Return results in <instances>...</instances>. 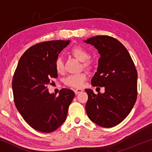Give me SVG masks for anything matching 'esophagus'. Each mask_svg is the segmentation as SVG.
<instances>
[{"label": "esophagus", "instance_id": "obj_1", "mask_svg": "<svg viewBox=\"0 0 152 152\" xmlns=\"http://www.w3.org/2000/svg\"><path fill=\"white\" fill-rule=\"evenodd\" d=\"M83 91V90L81 89V88H76V89H74V92H75L76 94H79L80 92H82Z\"/></svg>", "mask_w": 152, "mask_h": 152}]
</instances>
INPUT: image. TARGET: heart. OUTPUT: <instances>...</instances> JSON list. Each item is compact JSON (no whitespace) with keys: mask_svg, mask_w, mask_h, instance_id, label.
<instances>
[{"mask_svg":"<svg viewBox=\"0 0 152 152\" xmlns=\"http://www.w3.org/2000/svg\"><path fill=\"white\" fill-rule=\"evenodd\" d=\"M71 53L77 60L83 62L84 68H90L92 66V61L88 60L89 53L87 50L81 46H76L71 50ZM55 68L58 73H61L64 71V64L60 58H58L55 61ZM86 74L85 73H79L72 74L68 76L64 80V83L67 86L74 87V88H81L83 86L84 81L86 80Z\"/></svg>","mask_w":152,"mask_h":152,"instance_id":"obj_1","label":"heart"}]
</instances>
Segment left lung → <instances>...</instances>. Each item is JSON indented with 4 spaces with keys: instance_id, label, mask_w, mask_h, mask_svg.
Returning <instances> with one entry per match:
<instances>
[{
    "instance_id": "left-lung-1",
    "label": "left lung",
    "mask_w": 152,
    "mask_h": 152,
    "mask_svg": "<svg viewBox=\"0 0 152 152\" xmlns=\"http://www.w3.org/2000/svg\"><path fill=\"white\" fill-rule=\"evenodd\" d=\"M91 44L101 56L92 86L104 87V92L95 94L86 89L87 115L103 127H113L122 122L137 100V73L132 57L119 41L107 35H97L84 41Z\"/></svg>"
}]
</instances>
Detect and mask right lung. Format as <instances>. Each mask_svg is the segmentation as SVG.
Masks as SVG:
<instances>
[{
    "mask_svg": "<svg viewBox=\"0 0 152 152\" xmlns=\"http://www.w3.org/2000/svg\"><path fill=\"white\" fill-rule=\"evenodd\" d=\"M70 41H50L29 48L20 57L12 82L18 111L34 129L50 133L63 124L75 93L62 88L50 94L48 85L58 77L55 61Z\"/></svg>",
    "mask_w": 152,
    "mask_h": 152,
    "instance_id": "right-lung-1",
    "label": "right lung"
}]
</instances>
